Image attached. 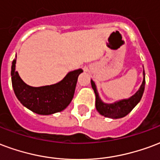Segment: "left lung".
<instances>
[{"mask_svg":"<svg viewBox=\"0 0 160 160\" xmlns=\"http://www.w3.org/2000/svg\"><path fill=\"white\" fill-rule=\"evenodd\" d=\"M92 89L94 90L96 95V108L98 113L108 118L112 119H119L127 115L131 110L133 109L136 105L140 102L141 98L142 97L144 88H145V73L143 69V80L141 85L140 88L134 95L128 99L120 100L113 103H104L99 98L98 90L93 80H91Z\"/></svg>","mask_w":160,"mask_h":160,"instance_id":"left-lung-1","label":"left lung"}]
</instances>
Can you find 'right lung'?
<instances>
[{
  "instance_id": "1",
  "label": "right lung",
  "mask_w": 160,
  "mask_h": 160,
  "mask_svg": "<svg viewBox=\"0 0 160 160\" xmlns=\"http://www.w3.org/2000/svg\"><path fill=\"white\" fill-rule=\"evenodd\" d=\"M16 59L12 64V84L17 98L24 107L38 114L48 115L62 111L74 98L80 68L69 72L60 82L51 86L33 87L27 85L15 70Z\"/></svg>"
}]
</instances>
